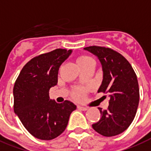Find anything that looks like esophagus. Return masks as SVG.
<instances>
[{"label":"esophagus","mask_w":151,"mask_h":151,"mask_svg":"<svg viewBox=\"0 0 151 151\" xmlns=\"http://www.w3.org/2000/svg\"><path fill=\"white\" fill-rule=\"evenodd\" d=\"M78 109H80V110H82V111L87 110V108H86V107H84V106H78Z\"/></svg>","instance_id":"34e87169"}]
</instances>
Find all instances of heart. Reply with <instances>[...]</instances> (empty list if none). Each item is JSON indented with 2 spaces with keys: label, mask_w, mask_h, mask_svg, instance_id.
I'll return each mask as SVG.
<instances>
[{
  "label": "heart",
  "mask_w": 151,
  "mask_h": 151,
  "mask_svg": "<svg viewBox=\"0 0 151 151\" xmlns=\"http://www.w3.org/2000/svg\"><path fill=\"white\" fill-rule=\"evenodd\" d=\"M91 58L89 57H85V56H83V57H79L77 58L76 62L78 66H80V65H86V63L89 62L90 60H91ZM83 96V91H79V90H77L76 91H74L73 93V97L75 99H80Z\"/></svg>",
  "instance_id": "b5f03b06"
}]
</instances>
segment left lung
Masks as SVG:
<instances>
[{"mask_svg": "<svg viewBox=\"0 0 151 151\" xmlns=\"http://www.w3.org/2000/svg\"><path fill=\"white\" fill-rule=\"evenodd\" d=\"M83 50L99 60L103 77L98 92H103L110 99L107 109L99 108L101 117L92 127L106 137L119 135L129 127L137 111L139 101L137 76L132 65L119 52L101 46Z\"/></svg>", "mask_w": 151, "mask_h": 151, "instance_id": "left-lung-1", "label": "left lung"}]
</instances>
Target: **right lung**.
I'll list each match as a JSON object with an SVG mask.
<instances>
[{
	"label": "right lung",
	"mask_w": 151,
	"mask_h": 151,
	"mask_svg": "<svg viewBox=\"0 0 151 151\" xmlns=\"http://www.w3.org/2000/svg\"><path fill=\"white\" fill-rule=\"evenodd\" d=\"M72 50L57 49L36 57L21 70L13 88L14 112L31 135L42 140L59 136L67 127L76 106L70 101L57 103L49 91L56 86L60 66Z\"/></svg>",
	"instance_id": "add662e5"
}]
</instances>
